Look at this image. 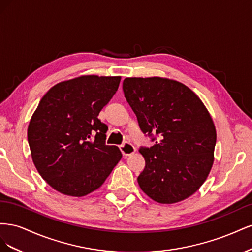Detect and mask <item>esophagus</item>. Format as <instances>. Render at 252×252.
<instances>
[{"label":"esophagus","mask_w":252,"mask_h":252,"mask_svg":"<svg viewBox=\"0 0 252 252\" xmlns=\"http://www.w3.org/2000/svg\"><path fill=\"white\" fill-rule=\"evenodd\" d=\"M120 149L122 151V154H123V156H125V157L130 156L135 152V147L129 142H124L123 144L120 145Z\"/></svg>","instance_id":"esophagus-1"}]
</instances>
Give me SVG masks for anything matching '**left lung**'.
Returning a JSON list of instances; mask_svg holds the SVG:
<instances>
[{
	"label": "left lung",
	"mask_w": 252,
	"mask_h": 252,
	"mask_svg": "<svg viewBox=\"0 0 252 252\" xmlns=\"http://www.w3.org/2000/svg\"><path fill=\"white\" fill-rule=\"evenodd\" d=\"M123 91L142 132L155 142L139 150L146 163L141 189L162 204L187 199L213 164L217 132L208 110L191 89L168 79L126 78Z\"/></svg>",
	"instance_id": "1"
}]
</instances>
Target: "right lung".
<instances>
[{"instance_id": "add662e5", "label": "right lung", "mask_w": 252, "mask_h": 252, "mask_svg": "<svg viewBox=\"0 0 252 252\" xmlns=\"http://www.w3.org/2000/svg\"><path fill=\"white\" fill-rule=\"evenodd\" d=\"M121 77L83 75L48 90L30 120L27 138L41 177L57 191L83 196L101 187L122 158L106 145L107 125L97 118Z\"/></svg>"}]
</instances>
